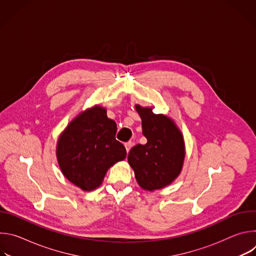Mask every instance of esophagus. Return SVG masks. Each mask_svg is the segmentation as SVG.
<instances>
[{"instance_id": "esophagus-1", "label": "esophagus", "mask_w": 256, "mask_h": 256, "mask_svg": "<svg viewBox=\"0 0 256 256\" xmlns=\"http://www.w3.org/2000/svg\"><path fill=\"white\" fill-rule=\"evenodd\" d=\"M124 147H126V152L128 153V152H130V148L132 147V142H126V144H124Z\"/></svg>"}]
</instances>
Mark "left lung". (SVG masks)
Masks as SVG:
<instances>
[{"label":"left lung","mask_w":256,"mask_h":256,"mask_svg":"<svg viewBox=\"0 0 256 256\" xmlns=\"http://www.w3.org/2000/svg\"><path fill=\"white\" fill-rule=\"evenodd\" d=\"M153 108L136 104L147 144L134 146L128 157L138 184L148 192L171 184L181 173L186 158L182 132L172 118L155 114Z\"/></svg>","instance_id":"8db88e82"}]
</instances>
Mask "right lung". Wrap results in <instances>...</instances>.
Returning a JSON list of instances; mask_svg holds the SVG:
<instances>
[{
    "label": "right lung",
    "instance_id": "1",
    "mask_svg": "<svg viewBox=\"0 0 256 256\" xmlns=\"http://www.w3.org/2000/svg\"><path fill=\"white\" fill-rule=\"evenodd\" d=\"M116 134V122L107 118L100 105L72 118L56 142V159L64 176L84 192L99 188L107 170L126 157Z\"/></svg>",
    "mask_w": 256,
    "mask_h": 256
}]
</instances>
